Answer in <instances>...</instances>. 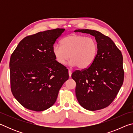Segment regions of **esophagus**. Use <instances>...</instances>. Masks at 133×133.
I'll list each match as a JSON object with an SVG mask.
<instances>
[{
	"label": "esophagus",
	"instance_id": "34e87169",
	"mask_svg": "<svg viewBox=\"0 0 133 133\" xmlns=\"http://www.w3.org/2000/svg\"><path fill=\"white\" fill-rule=\"evenodd\" d=\"M71 73H72V72H71V70L69 69V75L70 77V76H71Z\"/></svg>",
	"mask_w": 133,
	"mask_h": 133
}]
</instances>
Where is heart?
Here are the masks:
<instances>
[{"instance_id":"1","label":"heart","mask_w":133,"mask_h":133,"mask_svg":"<svg viewBox=\"0 0 133 133\" xmlns=\"http://www.w3.org/2000/svg\"><path fill=\"white\" fill-rule=\"evenodd\" d=\"M61 45L53 46V53L58 63L63 65L70 58V64L81 69L93 63L98 51V44L93 37L70 35L61 40Z\"/></svg>"}]
</instances>
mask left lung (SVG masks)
Listing matches in <instances>:
<instances>
[{"label": "left lung", "instance_id": "8db88e82", "mask_svg": "<svg viewBox=\"0 0 133 133\" xmlns=\"http://www.w3.org/2000/svg\"><path fill=\"white\" fill-rule=\"evenodd\" d=\"M75 32L93 36L98 44L93 63L72 73L71 77L76 83V97L81 106L86 110L104 109L113 102L123 85V55L109 37L98 31L78 29Z\"/></svg>", "mask_w": 133, "mask_h": 133}]
</instances>
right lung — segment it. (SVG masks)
<instances>
[{
  "label": "right lung",
  "mask_w": 133,
  "mask_h": 133,
  "mask_svg": "<svg viewBox=\"0 0 133 133\" xmlns=\"http://www.w3.org/2000/svg\"><path fill=\"white\" fill-rule=\"evenodd\" d=\"M64 30L57 28L28 36L11 55V91L27 109L42 111L52 106L68 80V69L56 61L53 53L54 44Z\"/></svg>",
  "instance_id": "1"
}]
</instances>
